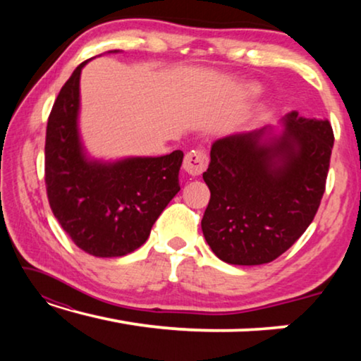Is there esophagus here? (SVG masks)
Returning a JSON list of instances; mask_svg holds the SVG:
<instances>
[{
  "instance_id": "esophagus-1",
  "label": "esophagus",
  "mask_w": 361,
  "mask_h": 361,
  "mask_svg": "<svg viewBox=\"0 0 361 361\" xmlns=\"http://www.w3.org/2000/svg\"><path fill=\"white\" fill-rule=\"evenodd\" d=\"M207 166H209V157H207L205 152L200 149L189 151L185 156V162H183V169H185V172L191 176L202 175Z\"/></svg>"
}]
</instances>
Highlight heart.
Instances as JSON below:
<instances>
[{
  "label": "heart",
  "instance_id": "1",
  "mask_svg": "<svg viewBox=\"0 0 361 361\" xmlns=\"http://www.w3.org/2000/svg\"><path fill=\"white\" fill-rule=\"evenodd\" d=\"M250 92H252V94L259 92V87H256V85H252V87H250Z\"/></svg>",
  "mask_w": 361,
  "mask_h": 361
}]
</instances>
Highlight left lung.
<instances>
[{"label":"left lung","mask_w":361,"mask_h":361,"mask_svg":"<svg viewBox=\"0 0 361 361\" xmlns=\"http://www.w3.org/2000/svg\"><path fill=\"white\" fill-rule=\"evenodd\" d=\"M334 143L328 119L288 113L280 127L218 138L204 181L202 232L228 264L259 266L285 253L319 210Z\"/></svg>","instance_id":"8db88e82"}]
</instances>
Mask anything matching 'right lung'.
<instances>
[{
	"label": "right lung",
	"instance_id": "1",
	"mask_svg": "<svg viewBox=\"0 0 361 361\" xmlns=\"http://www.w3.org/2000/svg\"><path fill=\"white\" fill-rule=\"evenodd\" d=\"M87 62L73 71L49 116L47 197L54 216L79 248L99 258H116L148 240L152 224L178 194L183 151L114 161L90 156L79 130V81Z\"/></svg>",
	"mask_w": 361,
	"mask_h": 361
}]
</instances>
